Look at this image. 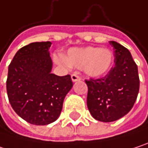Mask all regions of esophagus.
Instances as JSON below:
<instances>
[{
	"mask_svg": "<svg viewBox=\"0 0 148 148\" xmlns=\"http://www.w3.org/2000/svg\"><path fill=\"white\" fill-rule=\"evenodd\" d=\"M71 79H72V81L73 82H76V81H79L81 79V78L77 74H73L71 75Z\"/></svg>",
	"mask_w": 148,
	"mask_h": 148,
	"instance_id": "esophagus-1",
	"label": "esophagus"
}]
</instances>
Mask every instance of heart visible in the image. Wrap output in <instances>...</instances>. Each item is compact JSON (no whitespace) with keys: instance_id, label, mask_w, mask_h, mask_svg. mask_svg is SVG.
Here are the masks:
<instances>
[{"instance_id":"b5f03b06","label":"heart","mask_w":148,"mask_h":148,"mask_svg":"<svg viewBox=\"0 0 148 148\" xmlns=\"http://www.w3.org/2000/svg\"><path fill=\"white\" fill-rule=\"evenodd\" d=\"M55 61L62 66L84 69L88 76L97 78L109 72L113 62V54L111 50L105 48L92 46L73 48L68 51L66 57L56 55Z\"/></svg>"}]
</instances>
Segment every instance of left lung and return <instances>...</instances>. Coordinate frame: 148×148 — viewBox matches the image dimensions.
I'll return each instance as SVG.
<instances>
[{"mask_svg":"<svg viewBox=\"0 0 148 148\" xmlns=\"http://www.w3.org/2000/svg\"><path fill=\"white\" fill-rule=\"evenodd\" d=\"M115 66L103 78L86 79L87 107L98 121L114 122L128 114L134 104L140 88L138 68L128 49L110 41Z\"/></svg>","mask_w":148,"mask_h":148,"instance_id":"8db88e82","label":"left lung"}]
</instances>
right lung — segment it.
I'll list each match as a JSON object with an SVG mask.
<instances>
[{
	"label": "right lung",
	"instance_id": "right-lung-1",
	"mask_svg": "<svg viewBox=\"0 0 148 148\" xmlns=\"http://www.w3.org/2000/svg\"><path fill=\"white\" fill-rule=\"evenodd\" d=\"M50 46L49 41L25 45L17 51L8 67L7 92L10 104L21 118L34 125L55 122L73 87L69 74H51Z\"/></svg>",
	"mask_w": 148,
	"mask_h": 148
}]
</instances>
